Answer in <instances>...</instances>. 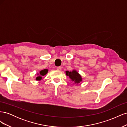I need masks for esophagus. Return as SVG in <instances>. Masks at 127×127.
<instances>
[{"label":"esophagus","instance_id":"esophagus-1","mask_svg":"<svg viewBox=\"0 0 127 127\" xmlns=\"http://www.w3.org/2000/svg\"><path fill=\"white\" fill-rule=\"evenodd\" d=\"M57 69L58 70H61V69H62V68H61V67H58L57 68Z\"/></svg>","mask_w":127,"mask_h":127}]
</instances>
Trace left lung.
I'll list each match as a JSON object with an SVG mask.
<instances>
[{"mask_svg":"<svg viewBox=\"0 0 127 127\" xmlns=\"http://www.w3.org/2000/svg\"><path fill=\"white\" fill-rule=\"evenodd\" d=\"M66 74L67 76H69V77L71 80V81L74 82L75 84H78L82 82V78L81 75L76 70H73L71 71H66Z\"/></svg>","mask_w":127,"mask_h":127,"instance_id":"1","label":"left lung"}]
</instances>
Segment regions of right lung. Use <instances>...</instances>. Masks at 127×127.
Listing matches in <instances>:
<instances>
[{
    "label": "right lung",
    "instance_id": "obj_1",
    "mask_svg": "<svg viewBox=\"0 0 127 127\" xmlns=\"http://www.w3.org/2000/svg\"><path fill=\"white\" fill-rule=\"evenodd\" d=\"M48 72V69H44L43 70H41L40 71L39 74H37L38 76L36 77V80H38V81H40L41 79H42L43 77L47 74Z\"/></svg>",
    "mask_w": 127,
    "mask_h": 127
}]
</instances>
